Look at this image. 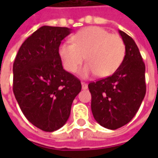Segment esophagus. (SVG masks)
Listing matches in <instances>:
<instances>
[{"label":"esophagus","mask_w":158,"mask_h":158,"mask_svg":"<svg viewBox=\"0 0 158 158\" xmlns=\"http://www.w3.org/2000/svg\"><path fill=\"white\" fill-rule=\"evenodd\" d=\"M81 85H82L83 89H88V85L85 82H81Z\"/></svg>","instance_id":"1"}]
</instances>
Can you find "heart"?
I'll return each mask as SVG.
<instances>
[{
    "mask_svg": "<svg viewBox=\"0 0 158 158\" xmlns=\"http://www.w3.org/2000/svg\"><path fill=\"white\" fill-rule=\"evenodd\" d=\"M72 42L60 45L59 57L67 71L75 73L85 56L88 62L79 70L82 78L96 73L101 78L112 75L122 64L125 56L123 40L98 26L79 31L72 37Z\"/></svg>",
    "mask_w": 158,
    "mask_h": 158,
    "instance_id": "b5f03b06",
    "label": "heart"
}]
</instances>
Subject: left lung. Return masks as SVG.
Instances as JSON below:
<instances>
[{
	"label": "left lung",
	"mask_w": 158,
	"mask_h": 158,
	"mask_svg": "<svg viewBox=\"0 0 158 158\" xmlns=\"http://www.w3.org/2000/svg\"><path fill=\"white\" fill-rule=\"evenodd\" d=\"M125 56L112 76L89 83L91 111L100 125L117 129L135 117L146 95V67L135 40L118 30Z\"/></svg>",
	"instance_id": "obj_1"
}]
</instances>
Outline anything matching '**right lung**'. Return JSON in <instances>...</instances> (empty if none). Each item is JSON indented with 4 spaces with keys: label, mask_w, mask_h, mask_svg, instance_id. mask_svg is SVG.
<instances>
[{
    "label": "right lung",
    "mask_w": 158,
    "mask_h": 158,
    "mask_svg": "<svg viewBox=\"0 0 158 158\" xmlns=\"http://www.w3.org/2000/svg\"><path fill=\"white\" fill-rule=\"evenodd\" d=\"M72 29L42 26L27 38L13 63V93L23 115L37 128L53 132L64 125L81 83L63 69L61 41Z\"/></svg>",
    "instance_id": "right-lung-1"
}]
</instances>
